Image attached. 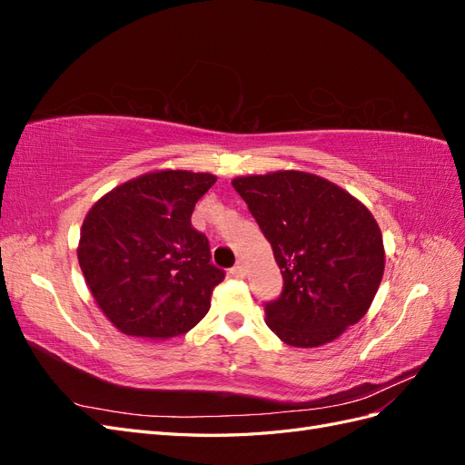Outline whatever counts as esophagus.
I'll return each mask as SVG.
<instances>
[{
	"label": "esophagus",
	"instance_id": "esophagus-1",
	"mask_svg": "<svg viewBox=\"0 0 465 465\" xmlns=\"http://www.w3.org/2000/svg\"><path fill=\"white\" fill-rule=\"evenodd\" d=\"M231 273L234 275V277H246V270H244V265L242 263H236L234 267H232V270H231Z\"/></svg>",
	"mask_w": 465,
	"mask_h": 465
}]
</instances>
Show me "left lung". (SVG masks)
Returning <instances> with one entry per match:
<instances>
[{"instance_id": "8db88e82", "label": "left lung", "mask_w": 465, "mask_h": 465, "mask_svg": "<svg viewBox=\"0 0 465 465\" xmlns=\"http://www.w3.org/2000/svg\"><path fill=\"white\" fill-rule=\"evenodd\" d=\"M232 188L273 248L283 291L265 323L292 347L333 341L367 314L384 275V244L371 211L316 174L241 176Z\"/></svg>"}]
</instances>
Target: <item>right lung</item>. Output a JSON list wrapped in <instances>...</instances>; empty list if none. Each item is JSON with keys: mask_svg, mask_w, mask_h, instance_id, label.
Masks as SVG:
<instances>
[{"mask_svg": "<svg viewBox=\"0 0 465 465\" xmlns=\"http://www.w3.org/2000/svg\"><path fill=\"white\" fill-rule=\"evenodd\" d=\"M217 176L159 171L103 195L81 227L77 258L89 291L114 326L143 340L190 331L224 272L211 263L192 213Z\"/></svg>", "mask_w": 465, "mask_h": 465, "instance_id": "obj_1", "label": "right lung"}]
</instances>
